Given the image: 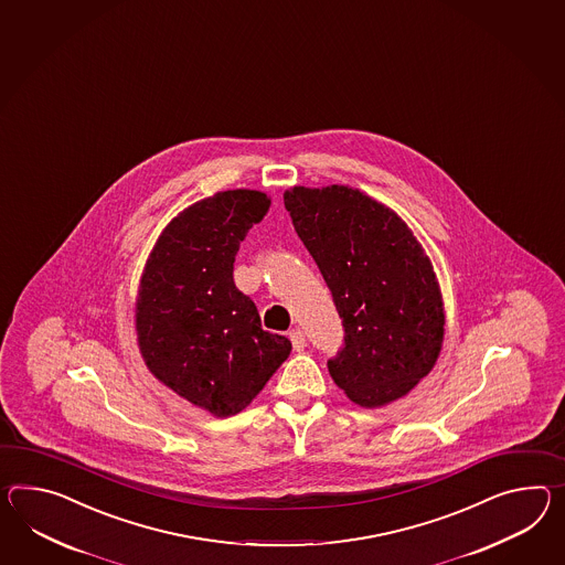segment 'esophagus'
I'll return each instance as SVG.
<instances>
[{
	"label": "esophagus",
	"instance_id": "obj_1",
	"mask_svg": "<svg viewBox=\"0 0 565 565\" xmlns=\"http://www.w3.org/2000/svg\"><path fill=\"white\" fill-rule=\"evenodd\" d=\"M289 341H291L296 351H303V347H306V334H303L302 329L289 331Z\"/></svg>",
	"mask_w": 565,
	"mask_h": 565
}]
</instances>
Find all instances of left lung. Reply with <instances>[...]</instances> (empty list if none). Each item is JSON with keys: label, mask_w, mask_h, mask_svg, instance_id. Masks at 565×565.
Wrapping results in <instances>:
<instances>
[{"label": "left lung", "mask_w": 565, "mask_h": 565, "mask_svg": "<svg viewBox=\"0 0 565 565\" xmlns=\"http://www.w3.org/2000/svg\"><path fill=\"white\" fill-rule=\"evenodd\" d=\"M284 204L343 320V347L329 359L334 384L365 408L402 398L443 344L439 284L425 250L396 212L353 188H294Z\"/></svg>", "instance_id": "1"}]
</instances>
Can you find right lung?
I'll list each match as a JSON object with an SVG mask.
<instances>
[{
    "mask_svg": "<svg viewBox=\"0 0 565 565\" xmlns=\"http://www.w3.org/2000/svg\"><path fill=\"white\" fill-rule=\"evenodd\" d=\"M271 200L228 190L183 210L152 248L140 279L137 334L157 380L214 416L241 413L288 359L291 343L263 331L234 286V257Z\"/></svg>",
    "mask_w": 565,
    "mask_h": 565,
    "instance_id": "right-lung-1",
    "label": "right lung"
}]
</instances>
